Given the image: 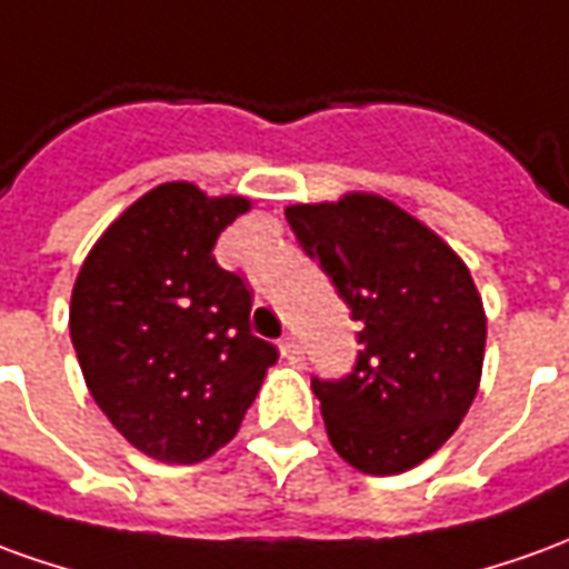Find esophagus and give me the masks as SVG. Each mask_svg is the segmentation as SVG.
Returning a JSON list of instances; mask_svg holds the SVG:
<instances>
[{"label":"esophagus","mask_w":569,"mask_h":569,"mask_svg":"<svg viewBox=\"0 0 569 569\" xmlns=\"http://www.w3.org/2000/svg\"><path fill=\"white\" fill-rule=\"evenodd\" d=\"M280 351H283L286 360L298 363V360H301V341H298L296 336H286V339L280 341Z\"/></svg>","instance_id":"1"}]
</instances>
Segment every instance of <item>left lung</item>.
Segmentation results:
<instances>
[{"label": "left lung", "mask_w": 569, "mask_h": 569, "mask_svg": "<svg viewBox=\"0 0 569 569\" xmlns=\"http://www.w3.org/2000/svg\"><path fill=\"white\" fill-rule=\"evenodd\" d=\"M286 221L360 323L351 372L311 376L326 435L363 475H400L450 440L478 395L487 317L475 280L381 197L289 206Z\"/></svg>", "instance_id": "left-lung-1"}]
</instances>
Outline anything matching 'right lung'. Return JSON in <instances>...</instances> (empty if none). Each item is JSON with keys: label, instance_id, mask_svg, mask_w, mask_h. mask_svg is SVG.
Wrapping results in <instances>:
<instances>
[{"label": "right lung", "instance_id": "obj_1", "mask_svg": "<svg viewBox=\"0 0 569 569\" xmlns=\"http://www.w3.org/2000/svg\"><path fill=\"white\" fill-rule=\"evenodd\" d=\"M246 209L243 197L160 184L107 228L73 286L70 339L91 397L160 462L221 450L277 360V345L249 329L243 277L212 256Z\"/></svg>", "mask_w": 569, "mask_h": 569}]
</instances>
